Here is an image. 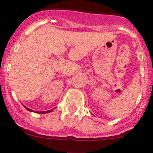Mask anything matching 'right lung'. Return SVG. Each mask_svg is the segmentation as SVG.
Returning a JSON list of instances; mask_svg holds the SVG:
<instances>
[{"mask_svg":"<svg viewBox=\"0 0 153 153\" xmlns=\"http://www.w3.org/2000/svg\"><path fill=\"white\" fill-rule=\"evenodd\" d=\"M25 108L27 110V111H31V112H32V110H30V109H29V108H27V107H25ZM53 111V110H50V111H41V112H38L39 113V114H46V113H49V112H51V111Z\"/></svg>","mask_w":153,"mask_h":153,"instance_id":"add662e5","label":"right lung"}]
</instances>
